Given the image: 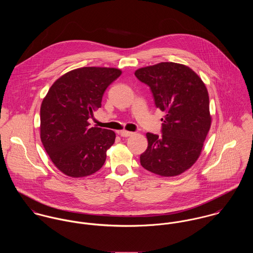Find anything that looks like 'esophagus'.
I'll return each instance as SVG.
<instances>
[{
  "label": "esophagus",
  "mask_w": 253,
  "mask_h": 253,
  "mask_svg": "<svg viewBox=\"0 0 253 253\" xmlns=\"http://www.w3.org/2000/svg\"><path fill=\"white\" fill-rule=\"evenodd\" d=\"M133 134V132H130V131H126V130H122L120 131V135L122 137H128V136H131Z\"/></svg>",
  "instance_id": "esophagus-1"
}]
</instances>
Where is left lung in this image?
<instances>
[{"mask_svg": "<svg viewBox=\"0 0 253 253\" xmlns=\"http://www.w3.org/2000/svg\"><path fill=\"white\" fill-rule=\"evenodd\" d=\"M134 75L150 86L157 108L166 113L163 134H146L140 164L161 176L179 175L200 157L211 126L206 84L191 68L174 62L143 67Z\"/></svg>", "mask_w": 253, "mask_h": 253, "instance_id": "left-lung-1", "label": "left lung"}]
</instances>
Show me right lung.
Here are the masks:
<instances>
[{"label":"right lung","instance_id":"right-lung-1","mask_svg":"<svg viewBox=\"0 0 253 253\" xmlns=\"http://www.w3.org/2000/svg\"><path fill=\"white\" fill-rule=\"evenodd\" d=\"M121 74L117 68H78L61 76L48 89L40 111L41 140L64 174L84 177L104 165L116 134L90 127L88 119L101 107L104 91Z\"/></svg>","mask_w":253,"mask_h":253}]
</instances>
